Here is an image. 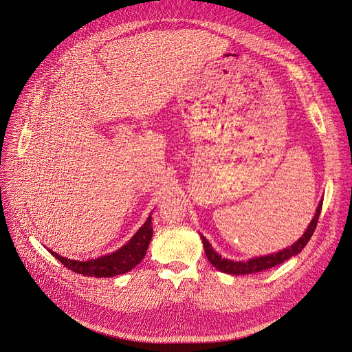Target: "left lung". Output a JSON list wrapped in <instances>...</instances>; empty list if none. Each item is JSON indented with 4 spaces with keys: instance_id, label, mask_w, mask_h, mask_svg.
Returning <instances> with one entry per match:
<instances>
[{
    "instance_id": "obj_1",
    "label": "left lung",
    "mask_w": 352,
    "mask_h": 352,
    "mask_svg": "<svg viewBox=\"0 0 352 352\" xmlns=\"http://www.w3.org/2000/svg\"><path fill=\"white\" fill-rule=\"evenodd\" d=\"M322 205H323V199L318 202V206L316 209V214L313 216L311 221L309 223V226L306 229V232L302 234V237L295 241L292 245L286 247L283 250H279L276 252L268 254V255H263V257H255V258H250V260H241V261H233V260H228V258H221V255L217 254L213 247L210 245V243L201 234L202 243H204V248H205V254L209 260V263L219 271L225 272V274H230V275H247V274H257L265 270H270L278 264H282L283 261L289 260L294 255H298L305 245L307 244V241L310 240V237L313 236L316 226H317V220L318 216H320L322 212Z\"/></svg>"
}]
</instances>
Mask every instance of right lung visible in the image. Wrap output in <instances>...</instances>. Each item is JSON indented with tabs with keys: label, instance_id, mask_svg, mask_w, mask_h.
<instances>
[{
	"label": "right lung",
	"instance_id": "1",
	"mask_svg": "<svg viewBox=\"0 0 352 352\" xmlns=\"http://www.w3.org/2000/svg\"><path fill=\"white\" fill-rule=\"evenodd\" d=\"M153 237V228H151V213L148 214L144 225L136 232V234L122 245L119 250L101 255V257L95 260H70L66 257H61L57 252L49 250V252L56 257L63 265L69 270L85 275V276H95V278H111L116 275H122L133 270L146 255L148 248L150 240Z\"/></svg>",
	"mask_w": 352,
	"mask_h": 352
}]
</instances>
